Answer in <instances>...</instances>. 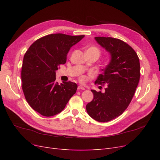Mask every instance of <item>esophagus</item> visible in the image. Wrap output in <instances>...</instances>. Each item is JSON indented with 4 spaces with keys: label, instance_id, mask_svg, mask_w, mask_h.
I'll list each match as a JSON object with an SVG mask.
<instances>
[{
    "label": "esophagus",
    "instance_id": "esophagus-1",
    "mask_svg": "<svg viewBox=\"0 0 160 160\" xmlns=\"http://www.w3.org/2000/svg\"><path fill=\"white\" fill-rule=\"evenodd\" d=\"M77 89H78V90H85V89L84 87L81 86V85H79L78 88H77Z\"/></svg>",
    "mask_w": 160,
    "mask_h": 160
}]
</instances>
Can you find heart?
Returning a JSON list of instances; mask_svg holds the SVG:
<instances>
[{
  "label": "heart",
  "instance_id": "heart-1",
  "mask_svg": "<svg viewBox=\"0 0 160 160\" xmlns=\"http://www.w3.org/2000/svg\"><path fill=\"white\" fill-rule=\"evenodd\" d=\"M88 51H93V52H95L96 54H98V55H99V54H100V51H99V49H98V47H91L89 48ZM80 80H81V81H84L85 80V77H81V78H80Z\"/></svg>",
  "mask_w": 160,
  "mask_h": 160
}]
</instances>
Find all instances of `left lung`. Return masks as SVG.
<instances>
[{"mask_svg": "<svg viewBox=\"0 0 160 160\" xmlns=\"http://www.w3.org/2000/svg\"><path fill=\"white\" fill-rule=\"evenodd\" d=\"M96 41L109 52L111 61L95 81L106 85L105 92L91 90L93 99L86 105L90 117L108 122L128 108L138 85L140 64L137 53L126 42L112 37H97Z\"/></svg>", "mask_w": 160, "mask_h": 160, "instance_id": "1", "label": "left lung"}]
</instances>
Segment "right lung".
I'll use <instances>...</instances> for the list:
<instances>
[{"instance_id": "1", "label": "right lung", "mask_w": 160, "mask_h": 160, "mask_svg": "<svg viewBox=\"0 0 160 160\" xmlns=\"http://www.w3.org/2000/svg\"><path fill=\"white\" fill-rule=\"evenodd\" d=\"M85 35L51 34L38 38L28 48L23 58L21 80L25 99L41 115L51 117L64 109L77 89V85L56 80L55 71L67 61L71 47Z\"/></svg>"}]
</instances>
